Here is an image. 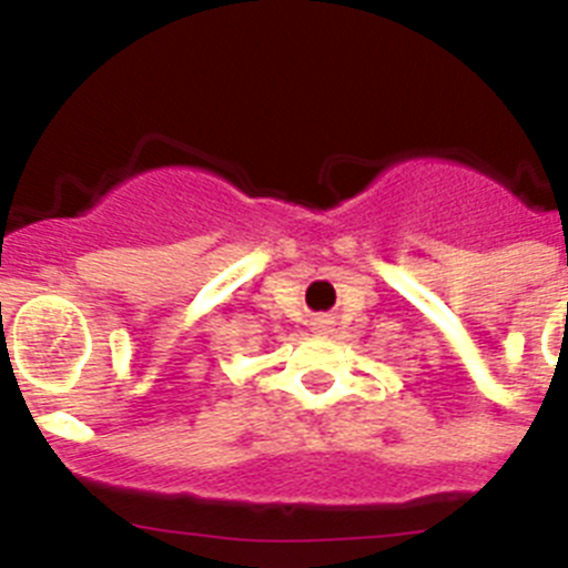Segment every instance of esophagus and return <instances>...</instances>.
I'll list each match as a JSON object with an SVG mask.
<instances>
[{
    "instance_id": "1",
    "label": "esophagus",
    "mask_w": 568,
    "mask_h": 568,
    "mask_svg": "<svg viewBox=\"0 0 568 568\" xmlns=\"http://www.w3.org/2000/svg\"><path fill=\"white\" fill-rule=\"evenodd\" d=\"M314 325H316V328H322V331H325V328H328V325H331V320H325V316H316V320H314Z\"/></svg>"
}]
</instances>
